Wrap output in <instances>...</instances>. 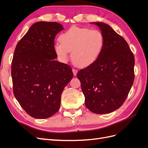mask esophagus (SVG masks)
Instances as JSON below:
<instances>
[{"label": "esophagus", "mask_w": 148, "mask_h": 148, "mask_svg": "<svg viewBox=\"0 0 148 148\" xmlns=\"http://www.w3.org/2000/svg\"><path fill=\"white\" fill-rule=\"evenodd\" d=\"M72 71H73V75H74L75 76H76V75H77V72H78V71H77V69H72Z\"/></svg>", "instance_id": "1"}]
</instances>
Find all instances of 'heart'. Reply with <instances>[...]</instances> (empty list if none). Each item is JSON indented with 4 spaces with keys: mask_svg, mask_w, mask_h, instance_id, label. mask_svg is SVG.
<instances>
[{
    "mask_svg": "<svg viewBox=\"0 0 148 148\" xmlns=\"http://www.w3.org/2000/svg\"><path fill=\"white\" fill-rule=\"evenodd\" d=\"M59 41L54 44L53 49L60 60L66 62L71 52L73 64L84 67L93 64L99 57L105 39L98 29L73 26L60 36Z\"/></svg>",
    "mask_w": 148,
    "mask_h": 148,
    "instance_id": "heart-1",
    "label": "heart"
}]
</instances>
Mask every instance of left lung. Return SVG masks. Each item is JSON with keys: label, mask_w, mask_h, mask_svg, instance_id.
<instances>
[{"label": "left lung", "mask_w": 148, "mask_h": 148, "mask_svg": "<svg viewBox=\"0 0 148 148\" xmlns=\"http://www.w3.org/2000/svg\"><path fill=\"white\" fill-rule=\"evenodd\" d=\"M105 39L99 57L93 64L80 70L85 106L97 114L110 113L121 107L133 85L135 57L125 39L110 26L95 22Z\"/></svg>", "instance_id": "obj_1"}]
</instances>
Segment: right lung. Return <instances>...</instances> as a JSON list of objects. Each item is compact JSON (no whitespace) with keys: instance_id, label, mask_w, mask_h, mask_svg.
I'll use <instances>...</instances> for the list:
<instances>
[{"instance_id":"right-lung-1","label":"right lung","mask_w":148,"mask_h":148,"mask_svg":"<svg viewBox=\"0 0 148 148\" xmlns=\"http://www.w3.org/2000/svg\"><path fill=\"white\" fill-rule=\"evenodd\" d=\"M63 29L57 22H37L15 47L11 68L13 94L36 119L49 118L59 110L62 91L73 78L69 65L54 60V39Z\"/></svg>"}]
</instances>
